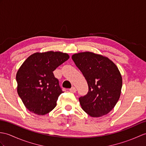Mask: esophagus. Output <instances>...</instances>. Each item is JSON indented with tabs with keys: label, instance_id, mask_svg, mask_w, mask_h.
<instances>
[{
	"label": "esophagus",
	"instance_id": "34e87169",
	"mask_svg": "<svg viewBox=\"0 0 146 146\" xmlns=\"http://www.w3.org/2000/svg\"><path fill=\"white\" fill-rule=\"evenodd\" d=\"M70 92H72V93H75L76 91V88L74 87V86L72 87V88H71L70 89Z\"/></svg>",
	"mask_w": 146,
	"mask_h": 146
}]
</instances>
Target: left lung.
Returning <instances> with one entry per match:
<instances>
[{
  "mask_svg": "<svg viewBox=\"0 0 146 146\" xmlns=\"http://www.w3.org/2000/svg\"><path fill=\"white\" fill-rule=\"evenodd\" d=\"M72 60L88 85V92L79 98L82 109L91 117L109 113L119 99L123 84L116 65L108 58L89 52L74 54Z\"/></svg>",
  "mask_w": 146,
  "mask_h": 146,
  "instance_id": "obj_1",
  "label": "left lung"
}]
</instances>
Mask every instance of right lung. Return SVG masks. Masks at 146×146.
I'll return each mask as SVG.
<instances>
[{
	"instance_id": "obj_1",
	"label": "right lung",
	"mask_w": 146,
	"mask_h": 146,
	"mask_svg": "<svg viewBox=\"0 0 146 146\" xmlns=\"http://www.w3.org/2000/svg\"><path fill=\"white\" fill-rule=\"evenodd\" d=\"M69 58L60 52L35 53L29 56L16 74L17 93L27 110L45 115L56 106L63 93L53 72Z\"/></svg>"
}]
</instances>
